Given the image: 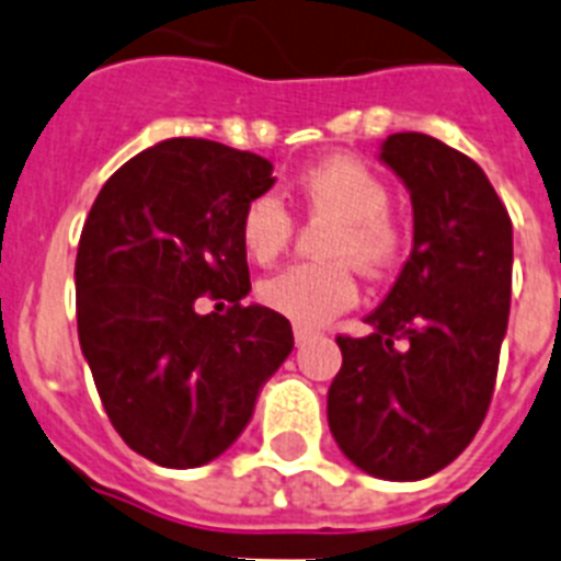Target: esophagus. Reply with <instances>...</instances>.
Here are the masks:
<instances>
[{"label": "esophagus", "mask_w": 561, "mask_h": 561, "mask_svg": "<svg viewBox=\"0 0 561 561\" xmlns=\"http://www.w3.org/2000/svg\"><path fill=\"white\" fill-rule=\"evenodd\" d=\"M311 336H313L311 328H305V325H296V328H294L296 345H305V343H308V340H311Z\"/></svg>", "instance_id": "esophagus-1"}]
</instances>
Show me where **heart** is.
<instances>
[{"mask_svg": "<svg viewBox=\"0 0 561 561\" xmlns=\"http://www.w3.org/2000/svg\"><path fill=\"white\" fill-rule=\"evenodd\" d=\"M294 195L311 221H328L320 241L325 262H299L273 273L259 285V296L299 325H322L357 302V279L347 262L371 276L391 271L403 259L407 230L389 213V184L357 158H328L305 170ZM239 236L253 262L271 265L290 244L294 216L276 195H256L241 213Z\"/></svg>", "mask_w": 561, "mask_h": 561, "instance_id": "obj_1", "label": "heart"}]
</instances>
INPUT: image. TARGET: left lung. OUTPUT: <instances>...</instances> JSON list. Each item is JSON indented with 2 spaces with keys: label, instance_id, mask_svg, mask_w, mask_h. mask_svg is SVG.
<instances>
[{
  "label": "left lung",
  "instance_id": "obj_1",
  "mask_svg": "<svg viewBox=\"0 0 561 561\" xmlns=\"http://www.w3.org/2000/svg\"><path fill=\"white\" fill-rule=\"evenodd\" d=\"M412 193L414 244L368 336H336L328 426L368 476L417 481L476 438L510 317L513 221L484 170L423 131L380 152Z\"/></svg>",
  "mask_w": 561,
  "mask_h": 561
}]
</instances>
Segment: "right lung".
Masks as SVG:
<instances>
[{
	"mask_svg": "<svg viewBox=\"0 0 561 561\" xmlns=\"http://www.w3.org/2000/svg\"><path fill=\"white\" fill-rule=\"evenodd\" d=\"M262 154L170 138L100 190L77 248V334L108 421L149 461L190 470L248 426L294 348L282 313L250 290L241 213L276 178ZM202 295L227 314L194 311Z\"/></svg>",
	"mask_w": 561,
	"mask_h": 561,
	"instance_id": "obj_1",
	"label": "right lung"
}]
</instances>
